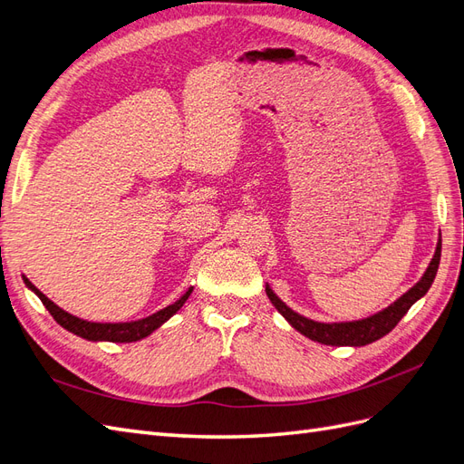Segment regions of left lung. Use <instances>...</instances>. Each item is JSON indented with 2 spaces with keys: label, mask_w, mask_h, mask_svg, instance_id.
I'll return each mask as SVG.
<instances>
[{
  "label": "left lung",
  "mask_w": 464,
  "mask_h": 464,
  "mask_svg": "<svg viewBox=\"0 0 464 464\" xmlns=\"http://www.w3.org/2000/svg\"><path fill=\"white\" fill-rule=\"evenodd\" d=\"M441 259V240L438 242V247H435V256L426 269L424 276L420 278V283H416L409 292L402 294V296L385 307L383 312H379L368 319L362 321H350V323H317L307 317H302L300 314L292 312L290 307L278 300L276 294L269 288V285L265 286L266 296L273 302V305L278 310V314L283 315L290 325L300 331L307 339H312L321 344H329V346H366L377 339H382L389 331L397 327V323L404 317V314L411 310V305L418 302L424 294L430 290L435 275H438V266Z\"/></svg>",
  "instance_id": "obj_1"
}]
</instances>
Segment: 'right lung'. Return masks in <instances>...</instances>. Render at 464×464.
Masks as SVG:
<instances>
[{"mask_svg": "<svg viewBox=\"0 0 464 464\" xmlns=\"http://www.w3.org/2000/svg\"><path fill=\"white\" fill-rule=\"evenodd\" d=\"M24 278V285L29 286L31 290H34L36 296L42 300V304L46 305V310L50 312V315L60 323V325L67 331H72L73 334L82 336V339L89 341H110V343H135L139 339H145L147 334H150L154 329H159L164 321L170 319L181 305L186 304V300L189 298L191 288L181 296L178 302H174L172 305L164 307V310L152 314L145 319L139 321H131V323H92V321H85L79 319L72 314L63 312L62 307L55 305L52 300H48L44 294H42L29 278Z\"/></svg>", "mask_w": 464, "mask_h": 464, "instance_id": "obj_1", "label": "right lung"}]
</instances>
